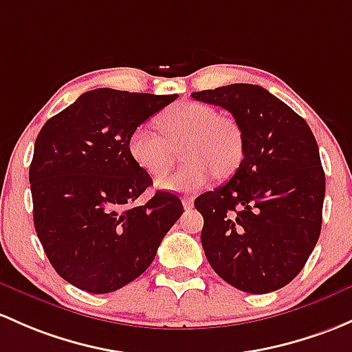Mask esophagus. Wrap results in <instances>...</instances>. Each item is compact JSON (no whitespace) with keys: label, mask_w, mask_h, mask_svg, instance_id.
<instances>
[{"label":"esophagus","mask_w":352,"mask_h":352,"mask_svg":"<svg viewBox=\"0 0 352 352\" xmlns=\"http://www.w3.org/2000/svg\"><path fill=\"white\" fill-rule=\"evenodd\" d=\"M182 204L186 209H192V207H194V197H188V195H186V197L182 199Z\"/></svg>","instance_id":"34e87169"}]
</instances>
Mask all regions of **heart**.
<instances>
[{"label":"heart","mask_w":352,"mask_h":352,"mask_svg":"<svg viewBox=\"0 0 352 352\" xmlns=\"http://www.w3.org/2000/svg\"><path fill=\"white\" fill-rule=\"evenodd\" d=\"M162 136L148 126H138L128 140L133 162L148 175L160 177L173 164V148H182L188 162L172 175L158 180V187L172 192H194L204 187L214 172L226 177L243 157V135L229 116L202 102H177L158 114Z\"/></svg>","instance_id":"1"}]
</instances>
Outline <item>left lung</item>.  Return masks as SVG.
Here are the masks:
<instances>
[{
  "mask_svg": "<svg viewBox=\"0 0 352 352\" xmlns=\"http://www.w3.org/2000/svg\"><path fill=\"white\" fill-rule=\"evenodd\" d=\"M232 114L243 160L223 187L195 199L202 248L214 272L248 294L290 283L309 260L322 226L325 175L303 118L268 91L231 84L192 92Z\"/></svg>",
  "mask_w": 352,
  "mask_h": 352,
  "instance_id": "1",
  "label": "left lung"
}]
</instances>
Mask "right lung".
<instances>
[{
	"mask_svg": "<svg viewBox=\"0 0 352 352\" xmlns=\"http://www.w3.org/2000/svg\"><path fill=\"white\" fill-rule=\"evenodd\" d=\"M175 99L94 89L40 129L30 165L33 223L55 272L74 287L109 294L138 278L182 216L170 192L133 204L153 182L128 151L131 133Z\"/></svg>",
	"mask_w": 352,
	"mask_h": 352,
	"instance_id": "add662e5",
	"label": "right lung"
}]
</instances>
